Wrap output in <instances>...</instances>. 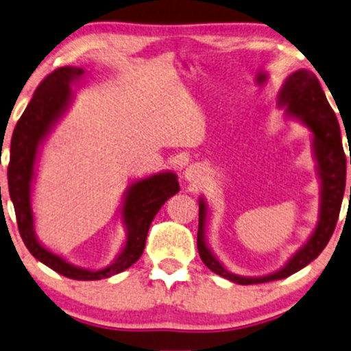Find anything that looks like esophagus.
Instances as JSON below:
<instances>
[{
    "label": "esophagus",
    "instance_id": "1",
    "mask_svg": "<svg viewBox=\"0 0 351 351\" xmlns=\"http://www.w3.org/2000/svg\"><path fill=\"white\" fill-rule=\"evenodd\" d=\"M185 177L189 180H195L198 177V167H195V166H190L189 169H186V172H185Z\"/></svg>",
    "mask_w": 351,
    "mask_h": 351
}]
</instances>
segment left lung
<instances>
[{
	"label": "left lung",
	"instance_id": "obj_1",
	"mask_svg": "<svg viewBox=\"0 0 351 351\" xmlns=\"http://www.w3.org/2000/svg\"><path fill=\"white\" fill-rule=\"evenodd\" d=\"M280 104L287 106V114L302 119L315 135V153L319 166V176L322 182L321 190V215L315 234L309 242L290 259L289 265L276 274L266 277H240L224 269V266L209 252L204 243V217L206 206L199 202V221L197 247L202 261L209 269L226 279L237 284H263V282L279 280L295 274V272L308 266L313 259L319 256L326 245L329 243L334 234L337 219H339L340 208L345 192V180H347V156H345L340 125L337 121L334 109L330 108L324 92H322L319 80L311 71H297L287 79L284 88L280 92ZM351 165V156H350ZM351 195V186H350Z\"/></svg>",
	"mask_w": 351,
	"mask_h": 351
}]
</instances>
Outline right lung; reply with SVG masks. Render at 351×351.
Segmentation results:
<instances>
[{"label":"right lung","mask_w":351,"mask_h":351,"mask_svg":"<svg viewBox=\"0 0 351 351\" xmlns=\"http://www.w3.org/2000/svg\"><path fill=\"white\" fill-rule=\"evenodd\" d=\"M82 74L84 69L80 67H59L45 77L36 86L34 98L27 104L24 114L17 121L16 129L12 132L8 185L14 204L17 227L27 250L38 261L61 276L74 280H99L129 269L142 256L153 217L167 202V198L179 192L180 186L172 172L152 176L130 186L122 208V216L127 226L125 247L119 258L104 269L86 271L75 267L38 243V240L35 239L34 216L30 208V182L34 177L36 149L58 117L64 112L71 99L69 85Z\"/></svg>","instance_id":"right-lung-1"}]
</instances>
